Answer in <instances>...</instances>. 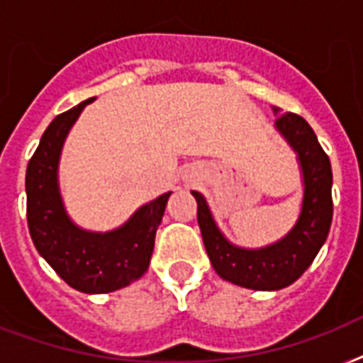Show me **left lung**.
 <instances>
[{"label": "left lung", "instance_id": "left-lung-1", "mask_svg": "<svg viewBox=\"0 0 363 363\" xmlns=\"http://www.w3.org/2000/svg\"><path fill=\"white\" fill-rule=\"evenodd\" d=\"M275 125L298 152L305 182L301 215L286 238L258 250L233 247L216 228L203 196L192 192L211 264L224 281L250 290H281L298 281L313 264L332 226V164L315 131L296 113L279 115Z\"/></svg>", "mask_w": 363, "mask_h": 363}]
</instances>
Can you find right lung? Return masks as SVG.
<instances>
[{
  "label": "right lung",
  "mask_w": 363,
  "mask_h": 363,
  "mask_svg": "<svg viewBox=\"0 0 363 363\" xmlns=\"http://www.w3.org/2000/svg\"><path fill=\"white\" fill-rule=\"evenodd\" d=\"M82 101L50 122L26 171V215L37 252L71 288L84 294H107L145 275L154 250L169 192L143 205L124 226L109 233H90L65 215L58 190V160Z\"/></svg>",
  "instance_id": "add662e5"
}]
</instances>
